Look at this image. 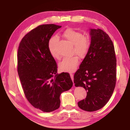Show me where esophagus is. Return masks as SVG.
Here are the masks:
<instances>
[{
    "label": "esophagus",
    "instance_id": "esophagus-1",
    "mask_svg": "<svg viewBox=\"0 0 130 130\" xmlns=\"http://www.w3.org/2000/svg\"><path fill=\"white\" fill-rule=\"evenodd\" d=\"M70 77H71L72 81H73V74L72 73H70Z\"/></svg>",
    "mask_w": 130,
    "mask_h": 130
}]
</instances>
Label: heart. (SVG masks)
<instances>
[{
	"label": "heart",
	"instance_id": "obj_1",
	"mask_svg": "<svg viewBox=\"0 0 130 130\" xmlns=\"http://www.w3.org/2000/svg\"><path fill=\"white\" fill-rule=\"evenodd\" d=\"M63 36L73 45V54L77 55L80 58H84L87 56L91 45V41L88 37L84 36L81 32L72 28L66 30L63 32ZM57 40L56 37L50 39L49 49L52 56L54 58L58 59L60 56L56 46ZM78 63L79 59L77 56L66 57L59 63V68L62 72H72L76 69Z\"/></svg>",
	"mask_w": 130,
	"mask_h": 130
}]
</instances>
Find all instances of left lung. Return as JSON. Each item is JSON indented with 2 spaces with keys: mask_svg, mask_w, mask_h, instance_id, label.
I'll use <instances>...</instances> for the list:
<instances>
[{
  "mask_svg": "<svg viewBox=\"0 0 130 130\" xmlns=\"http://www.w3.org/2000/svg\"><path fill=\"white\" fill-rule=\"evenodd\" d=\"M89 51L74 75L75 86L87 91L85 99L78 103L84 111L102 108L111 98L116 81V58L112 41L106 32L91 29Z\"/></svg>",
  "mask_w": 130,
  "mask_h": 130,
  "instance_id": "1",
  "label": "left lung"
}]
</instances>
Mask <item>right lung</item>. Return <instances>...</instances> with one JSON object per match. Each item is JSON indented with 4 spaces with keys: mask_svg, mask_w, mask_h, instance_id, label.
<instances>
[{
    "mask_svg": "<svg viewBox=\"0 0 130 130\" xmlns=\"http://www.w3.org/2000/svg\"><path fill=\"white\" fill-rule=\"evenodd\" d=\"M60 27L38 26L24 36L18 50L17 70L25 95L32 106L45 112L58 109L60 94L73 86L69 73L57 74V63L49 49L50 39Z\"/></svg>",
    "mask_w": 130,
    "mask_h": 130,
    "instance_id": "add662e5",
    "label": "right lung"
}]
</instances>
